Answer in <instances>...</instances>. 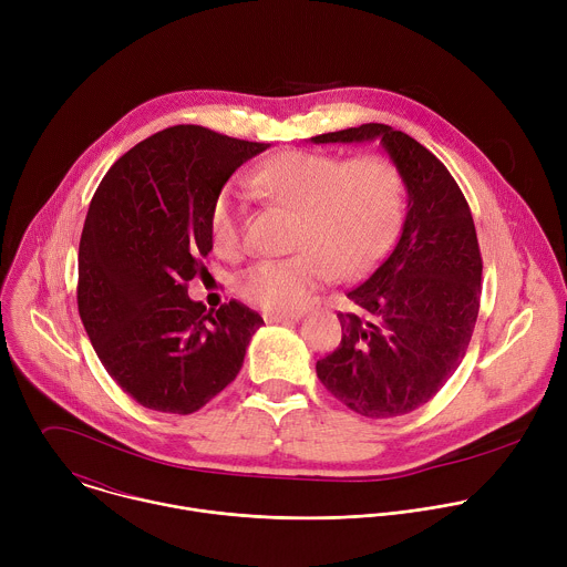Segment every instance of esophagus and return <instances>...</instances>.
Wrapping results in <instances>:
<instances>
[{
  "label": "esophagus",
  "mask_w": 567,
  "mask_h": 567,
  "mask_svg": "<svg viewBox=\"0 0 567 567\" xmlns=\"http://www.w3.org/2000/svg\"><path fill=\"white\" fill-rule=\"evenodd\" d=\"M300 311H291V313H274V311H267L265 313V320L267 322H293V320H300Z\"/></svg>",
  "instance_id": "1"
}]
</instances>
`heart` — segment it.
Here are the masks:
<instances>
[{"instance_id":"b5f03b06","label":"heart","mask_w":567,"mask_h":567,"mask_svg":"<svg viewBox=\"0 0 567 567\" xmlns=\"http://www.w3.org/2000/svg\"><path fill=\"white\" fill-rule=\"evenodd\" d=\"M251 184L269 202L296 210L289 258L260 260L237 276V293L267 311L300 309L313 289L334 276L370 271L396 230L403 179L379 154L343 161L337 154L285 150L260 164ZM245 204L224 188L210 208L215 251L235 260L245 254Z\"/></svg>"}]
</instances>
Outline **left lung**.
<instances>
[{
	"instance_id": "left-lung-1",
	"label": "left lung",
	"mask_w": 567,
	"mask_h": 567,
	"mask_svg": "<svg viewBox=\"0 0 567 567\" xmlns=\"http://www.w3.org/2000/svg\"><path fill=\"white\" fill-rule=\"evenodd\" d=\"M379 141L399 168L409 210L392 254L348 293L343 339L316 374L363 417L388 420L431 401L462 363L480 309L482 258L468 204L442 161L383 123L311 136Z\"/></svg>"
}]
</instances>
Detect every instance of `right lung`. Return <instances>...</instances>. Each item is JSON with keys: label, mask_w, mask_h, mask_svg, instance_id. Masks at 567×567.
I'll use <instances>...</instances> for the list:
<instances>
[{"label": "right lung", "mask_w": 567, "mask_h": 567, "mask_svg": "<svg viewBox=\"0 0 567 567\" xmlns=\"http://www.w3.org/2000/svg\"><path fill=\"white\" fill-rule=\"evenodd\" d=\"M269 143L199 125L156 132L103 177L80 235L78 311L107 374L141 406L190 415L245 363L262 326L237 300L206 311L188 282L213 251L210 208Z\"/></svg>", "instance_id": "right-lung-1"}]
</instances>
